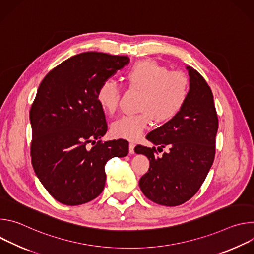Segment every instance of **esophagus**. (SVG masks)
<instances>
[{"instance_id":"obj_1","label":"esophagus","mask_w":254,"mask_h":254,"mask_svg":"<svg viewBox=\"0 0 254 254\" xmlns=\"http://www.w3.org/2000/svg\"><path fill=\"white\" fill-rule=\"evenodd\" d=\"M128 151H129V154H134V143L133 142H129Z\"/></svg>"}]
</instances>
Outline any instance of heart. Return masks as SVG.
Instances as JSON below:
<instances>
[{"instance_id": "obj_1", "label": "heart", "mask_w": 254, "mask_h": 254, "mask_svg": "<svg viewBox=\"0 0 254 254\" xmlns=\"http://www.w3.org/2000/svg\"><path fill=\"white\" fill-rule=\"evenodd\" d=\"M130 90L141 92L138 111L134 116H125L112 125L116 137L134 140L146 130L153 120L166 124L174 120L185 106L190 90V80L182 71L170 69L153 60H142L131 65L125 74ZM122 91L112 79L100 83L96 99L101 110L114 114L120 103Z\"/></svg>"}]
</instances>
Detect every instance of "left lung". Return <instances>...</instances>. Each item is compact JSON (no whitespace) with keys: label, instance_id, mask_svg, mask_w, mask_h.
<instances>
[{"label":"left lung","instance_id":"1","mask_svg":"<svg viewBox=\"0 0 254 254\" xmlns=\"http://www.w3.org/2000/svg\"><path fill=\"white\" fill-rule=\"evenodd\" d=\"M190 90L181 113L171 122L151 131L147 138L156 147L137 144L136 154L147 156L150 169L139 180V188L151 201L164 206H178L191 199L205 181L215 158L218 117L213 93L197 70L187 66Z\"/></svg>","mask_w":254,"mask_h":254}]
</instances>
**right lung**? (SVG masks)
Instances as JSON below:
<instances>
[{
  "label": "right lung",
  "mask_w": 254,
  "mask_h": 254,
  "mask_svg": "<svg viewBox=\"0 0 254 254\" xmlns=\"http://www.w3.org/2000/svg\"><path fill=\"white\" fill-rule=\"evenodd\" d=\"M129 62L127 56L84 52L54 67L30 110L31 162L58 202L76 206L95 199L105 185V164L128 154L125 139L101 141L107 131L96 99L100 83Z\"/></svg>",
  "instance_id": "add662e5"
}]
</instances>
